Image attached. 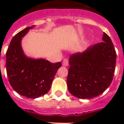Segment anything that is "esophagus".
Listing matches in <instances>:
<instances>
[{
    "mask_svg": "<svg viewBox=\"0 0 124 124\" xmlns=\"http://www.w3.org/2000/svg\"><path fill=\"white\" fill-rule=\"evenodd\" d=\"M69 64V61L68 59H64V60L63 61V66H68Z\"/></svg>",
    "mask_w": 124,
    "mask_h": 124,
    "instance_id": "obj_1",
    "label": "esophagus"
}]
</instances>
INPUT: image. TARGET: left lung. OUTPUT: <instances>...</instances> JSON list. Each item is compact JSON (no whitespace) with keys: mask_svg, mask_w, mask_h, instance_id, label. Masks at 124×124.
I'll list each match as a JSON object with an SVG mask.
<instances>
[{"mask_svg":"<svg viewBox=\"0 0 124 124\" xmlns=\"http://www.w3.org/2000/svg\"><path fill=\"white\" fill-rule=\"evenodd\" d=\"M102 40L103 42L91 46L84 52L70 56L68 89L78 98L97 97L112 81L117 54L110 37L106 33L103 34Z\"/></svg>","mask_w":124,"mask_h":124,"instance_id":"8db88e82","label":"left lung"}]
</instances>
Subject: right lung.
Returning a JSON list of instances; mask_svg holds the SVG:
<instances>
[{
    "instance_id": "1",
    "label": "right lung",
    "mask_w": 124,
    "mask_h": 124,
    "mask_svg": "<svg viewBox=\"0 0 124 124\" xmlns=\"http://www.w3.org/2000/svg\"><path fill=\"white\" fill-rule=\"evenodd\" d=\"M34 27H27L16 34L6 53L7 74L11 86L20 95L31 99L44 96L49 91L53 79L61 66V62L52 63L45 59L25 55L22 39Z\"/></svg>"
}]
</instances>
